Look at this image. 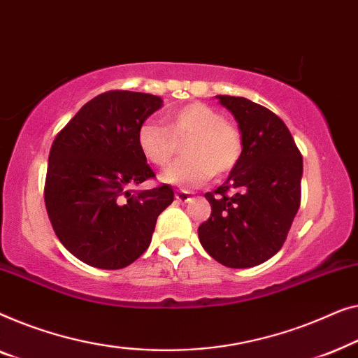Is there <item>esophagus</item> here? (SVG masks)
Returning a JSON list of instances; mask_svg holds the SVG:
<instances>
[{
    "mask_svg": "<svg viewBox=\"0 0 358 358\" xmlns=\"http://www.w3.org/2000/svg\"><path fill=\"white\" fill-rule=\"evenodd\" d=\"M175 198H177V201H180V203H189L191 194L188 191H177V193H175Z\"/></svg>",
    "mask_w": 358,
    "mask_h": 358,
    "instance_id": "esophagus-1",
    "label": "esophagus"
}]
</instances>
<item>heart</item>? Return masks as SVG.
Returning <instances> with one entry per match:
<instances>
[{
	"label": "heart",
	"mask_w": 358,
	"mask_h": 358,
	"mask_svg": "<svg viewBox=\"0 0 358 358\" xmlns=\"http://www.w3.org/2000/svg\"><path fill=\"white\" fill-rule=\"evenodd\" d=\"M185 141V157L165 170L162 178L181 188H194L213 175H225L236 167L243 152V139L235 124L225 122L217 110L206 103H189L167 117V128L154 120L139 124L136 141L148 162L165 167Z\"/></svg>",
	"instance_id": "b5f03b06"
}]
</instances>
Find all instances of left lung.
Returning a JSON list of instances; mask_svg holds the SVG:
<instances>
[{"label":"left lung","mask_w":358,"mask_h":358,"mask_svg":"<svg viewBox=\"0 0 358 358\" xmlns=\"http://www.w3.org/2000/svg\"><path fill=\"white\" fill-rule=\"evenodd\" d=\"M243 139L240 162L214 193L199 225L203 248L227 268H253L282 248L300 208L303 159L285 123L245 97L217 95Z\"/></svg>","instance_id":"obj_1"}]
</instances>
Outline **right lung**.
Instances as JSON below:
<instances>
[{"mask_svg": "<svg viewBox=\"0 0 358 358\" xmlns=\"http://www.w3.org/2000/svg\"><path fill=\"white\" fill-rule=\"evenodd\" d=\"M152 94L110 90L84 105L55 138L45 206L69 253L99 269H122L148 250L172 186L134 191L154 178L138 148L139 124L162 107Z\"/></svg>", "mask_w": 358, "mask_h": 358, "instance_id": "obj_1", "label": "right lung"}]
</instances>
